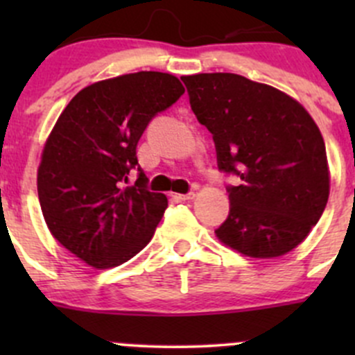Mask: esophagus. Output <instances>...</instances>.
<instances>
[{
  "label": "esophagus",
  "instance_id": "esophagus-1",
  "mask_svg": "<svg viewBox=\"0 0 355 355\" xmlns=\"http://www.w3.org/2000/svg\"><path fill=\"white\" fill-rule=\"evenodd\" d=\"M173 196L175 199H178V200H189V199H194V192H187V194H171Z\"/></svg>",
  "mask_w": 355,
  "mask_h": 355
}]
</instances>
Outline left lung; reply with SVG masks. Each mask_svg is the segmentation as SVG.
<instances>
[{
  "mask_svg": "<svg viewBox=\"0 0 355 355\" xmlns=\"http://www.w3.org/2000/svg\"><path fill=\"white\" fill-rule=\"evenodd\" d=\"M200 125L213 135L230 213L214 230L250 257L295 249L320 221L330 194L327 149L320 128L285 92L237 73L182 77Z\"/></svg>",
  "mask_w": 355,
  "mask_h": 355,
  "instance_id": "8db88e82",
  "label": "left lung"
}]
</instances>
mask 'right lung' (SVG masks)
Returning a JSON list of instances; mask_svg holds the SVG:
<instances>
[{
    "mask_svg": "<svg viewBox=\"0 0 355 355\" xmlns=\"http://www.w3.org/2000/svg\"><path fill=\"white\" fill-rule=\"evenodd\" d=\"M182 94L173 75L137 71L82 89L60 114L39 164V202L53 237L89 266H118L155 235L168 200L148 189L137 142Z\"/></svg>",
    "mask_w": 355,
    "mask_h": 355,
    "instance_id": "obj_1",
    "label": "right lung"
}]
</instances>
